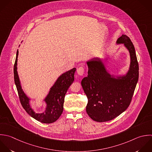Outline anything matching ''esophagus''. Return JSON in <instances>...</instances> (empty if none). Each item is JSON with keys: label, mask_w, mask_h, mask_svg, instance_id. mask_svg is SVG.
Instances as JSON below:
<instances>
[{"label": "esophagus", "mask_w": 152, "mask_h": 152, "mask_svg": "<svg viewBox=\"0 0 152 152\" xmlns=\"http://www.w3.org/2000/svg\"><path fill=\"white\" fill-rule=\"evenodd\" d=\"M84 72H85V70L82 67H80L77 69V73L79 76H83L84 74Z\"/></svg>", "instance_id": "34e87169"}]
</instances>
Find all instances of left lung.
Segmentation results:
<instances>
[{"mask_svg": "<svg viewBox=\"0 0 152 152\" xmlns=\"http://www.w3.org/2000/svg\"><path fill=\"white\" fill-rule=\"evenodd\" d=\"M116 44H123L130 54V63L125 74L111 73L102 58L96 57L86 61L88 76L81 85L88 99L86 113L95 121H108L125 111L138 82L139 64L133 44L124 34Z\"/></svg>", "mask_w": 152, "mask_h": 152, "instance_id": "obj_1", "label": "left lung"}]
</instances>
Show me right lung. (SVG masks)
Here are the masks:
<instances>
[{
	"instance_id": "1",
	"label": "right lung",
	"mask_w": 152,
	"mask_h": 152,
	"mask_svg": "<svg viewBox=\"0 0 152 152\" xmlns=\"http://www.w3.org/2000/svg\"><path fill=\"white\" fill-rule=\"evenodd\" d=\"M18 49L16 52L14 64V80L20 103L26 113L36 120L45 124H50L57 121L63 111L65 95L74 81L76 68H73L61 74L56 80L46 96L43 99L45 104L44 110L39 113H35L31 105V99L23 91L17 71Z\"/></svg>"
}]
</instances>
